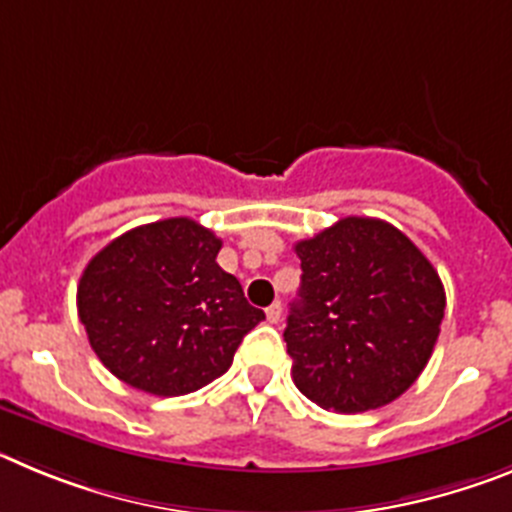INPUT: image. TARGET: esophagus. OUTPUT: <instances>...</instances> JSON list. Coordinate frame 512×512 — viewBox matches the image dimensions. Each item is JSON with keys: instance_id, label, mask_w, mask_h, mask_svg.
I'll return each instance as SVG.
<instances>
[{"instance_id": "obj_1", "label": "esophagus", "mask_w": 512, "mask_h": 512, "mask_svg": "<svg viewBox=\"0 0 512 512\" xmlns=\"http://www.w3.org/2000/svg\"><path fill=\"white\" fill-rule=\"evenodd\" d=\"M266 320H269V323H279V320H282V302H271V305L266 307Z\"/></svg>"}]
</instances>
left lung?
Instances as JSON below:
<instances>
[{
	"instance_id": "left-lung-1",
	"label": "left lung",
	"mask_w": 512,
	"mask_h": 512,
	"mask_svg": "<svg viewBox=\"0 0 512 512\" xmlns=\"http://www.w3.org/2000/svg\"><path fill=\"white\" fill-rule=\"evenodd\" d=\"M295 253L302 284L284 341L297 390L333 413L390 405L420 377L441 333L438 271L377 217H343Z\"/></svg>"
}]
</instances>
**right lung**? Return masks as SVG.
Returning <instances> with one entry per match:
<instances>
[{"instance_id": "1", "label": "right lung", "mask_w": 512, "mask_h": 512, "mask_svg": "<svg viewBox=\"0 0 512 512\" xmlns=\"http://www.w3.org/2000/svg\"><path fill=\"white\" fill-rule=\"evenodd\" d=\"M223 241L189 217L122 233L87 264L76 289L89 346L120 382L176 397L225 374L266 318L217 266Z\"/></svg>"}]
</instances>
